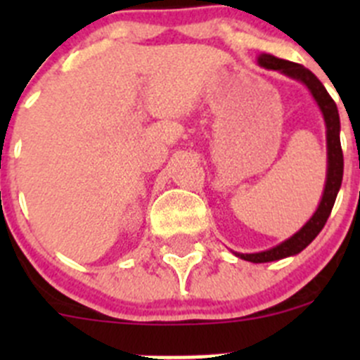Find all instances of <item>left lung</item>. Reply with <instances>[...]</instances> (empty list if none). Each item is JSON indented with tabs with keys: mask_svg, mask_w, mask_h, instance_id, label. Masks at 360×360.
Listing matches in <instances>:
<instances>
[{
	"mask_svg": "<svg viewBox=\"0 0 360 360\" xmlns=\"http://www.w3.org/2000/svg\"><path fill=\"white\" fill-rule=\"evenodd\" d=\"M257 64L266 69H274V71L282 72V75L289 76V78L296 79V82H301L310 90L311 97H314L319 110H321L322 116H324L326 143H328V172H326V184L324 191H322V198L319 202V207L314 212V216L292 237L281 242L275 248L250 254L233 252L237 257L250 261V263H270V261L296 256L307 245H310L311 240L321 233L329 214H331L333 205H335L338 191H340L341 186V179H343V151H341L340 143V115H338L336 103L331 99V96L324 89V85L319 82L317 76L311 71H308L307 68L301 66V64L278 59V57L270 56V53H261L257 57Z\"/></svg>",
	"mask_w": 360,
	"mask_h": 360,
	"instance_id": "8db88e82",
	"label": "left lung"
}]
</instances>
